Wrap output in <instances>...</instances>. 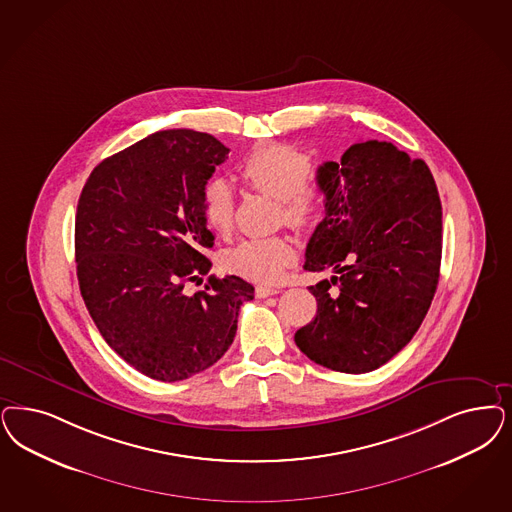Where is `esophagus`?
Instances as JSON below:
<instances>
[{
    "label": "esophagus",
    "instance_id": "34e87169",
    "mask_svg": "<svg viewBox=\"0 0 512 512\" xmlns=\"http://www.w3.org/2000/svg\"><path fill=\"white\" fill-rule=\"evenodd\" d=\"M276 293H280L278 287H270V285H257V287H255V295H257L259 299H265V297L276 295Z\"/></svg>",
    "mask_w": 512,
    "mask_h": 512
}]
</instances>
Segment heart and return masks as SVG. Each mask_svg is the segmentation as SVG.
<instances>
[{
    "label": "heart",
    "instance_id": "heart-1",
    "mask_svg": "<svg viewBox=\"0 0 512 512\" xmlns=\"http://www.w3.org/2000/svg\"><path fill=\"white\" fill-rule=\"evenodd\" d=\"M247 185L280 202V219L295 229H314L327 212V194L310 185L312 160L287 145H265L251 153L240 166ZM202 213L208 227L217 232L229 230L234 221V193L225 179H210L202 193ZM297 257L287 236L246 240L232 247L225 265L230 272L253 280L272 283L280 280L283 268Z\"/></svg>",
    "mask_w": 512,
    "mask_h": 512
}]
</instances>
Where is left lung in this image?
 <instances>
[{"label":"left lung","mask_w":512,"mask_h":512,"mask_svg":"<svg viewBox=\"0 0 512 512\" xmlns=\"http://www.w3.org/2000/svg\"><path fill=\"white\" fill-rule=\"evenodd\" d=\"M316 179L327 212L306 246L304 270L333 268L335 276L310 285L318 314L295 342L331 371L371 372L405 348L431 306L441 198L427 164L388 141L353 143L340 162L319 166Z\"/></svg>","instance_id":"8db88e82"}]
</instances>
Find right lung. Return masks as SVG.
<instances>
[{
    "label": "right lung",
    "mask_w": 512,
    "mask_h": 512,
    "mask_svg": "<svg viewBox=\"0 0 512 512\" xmlns=\"http://www.w3.org/2000/svg\"><path fill=\"white\" fill-rule=\"evenodd\" d=\"M210 134L162 130L102 160L79 196L75 263L81 295L107 344L141 374L177 382L229 350L253 285L210 276L213 234L202 193L229 159Z\"/></svg>",
    "instance_id": "1"
}]
</instances>
